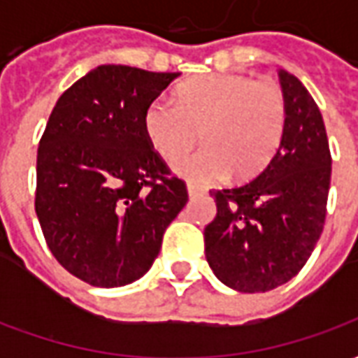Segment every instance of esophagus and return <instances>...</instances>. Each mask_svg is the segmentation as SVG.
Wrapping results in <instances>:
<instances>
[{"instance_id":"34e87169","label":"esophagus","mask_w":358,"mask_h":358,"mask_svg":"<svg viewBox=\"0 0 358 358\" xmlns=\"http://www.w3.org/2000/svg\"><path fill=\"white\" fill-rule=\"evenodd\" d=\"M205 194V189L199 186H194V184H187V195L189 197H197V195Z\"/></svg>"}]
</instances>
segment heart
<instances>
[{"label":"heart","mask_w":358,"mask_h":358,"mask_svg":"<svg viewBox=\"0 0 358 358\" xmlns=\"http://www.w3.org/2000/svg\"><path fill=\"white\" fill-rule=\"evenodd\" d=\"M287 107L274 82H255L243 74H209L176 90V101L157 97L143 110V134L163 159L180 157L172 171L182 178L249 180L274 157L284 136Z\"/></svg>","instance_id":"obj_1"}]
</instances>
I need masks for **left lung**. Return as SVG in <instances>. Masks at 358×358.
Returning a JSON list of instances; mask_svg holds the SVG:
<instances>
[{
  "mask_svg": "<svg viewBox=\"0 0 358 358\" xmlns=\"http://www.w3.org/2000/svg\"><path fill=\"white\" fill-rule=\"evenodd\" d=\"M287 107L276 155L248 184L213 189L217 217L205 228L215 276L241 293L289 282L313 253L326 218L331 157L326 126L307 88L278 71Z\"/></svg>",
  "mask_w": 358,
  "mask_h": 358,
  "instance_id": "obj_1",
  "label": "left lung"
}]
</instances>
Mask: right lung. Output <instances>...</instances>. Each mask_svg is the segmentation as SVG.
<instances>
[{
  "label": "right lung",
  "instance_id": "1",
  "mask_svg": "<svg viewBox=\"0 0 358 358\" xmlns=\"http://www.w3.org/2000/svg\"><path fill=\"white\" fill-rule=\"evenodd\" d=\"M180 73L99 65L59 97L36 163V215L59 264L95 287L140 280L187 203L143 134V110Z\"/></svg>",
  "mask_w": 358,
  "mask_h": 358
}]
</instances>
